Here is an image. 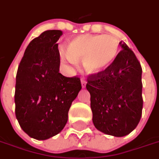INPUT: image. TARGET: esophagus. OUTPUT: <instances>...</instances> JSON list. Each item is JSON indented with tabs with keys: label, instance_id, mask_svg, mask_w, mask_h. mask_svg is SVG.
Instances as JSON below:
<instances>
[{
	"label": "esophagus",
	"instance_id": "1",
	"mask_svg": "<svg viewBox=\"0 0 159 159\" xmlns=\"http://www.w3.org/2000/svg\"><path fill=\"white\" fill-rule=\"evenodd\" d=\"M81 83H82V87H83V88H85L87 84V81L85 79L82 78V80H81Z\"/></svg>",
	"mask_w": 159,
	"mask_h": 159
}]
</instances>
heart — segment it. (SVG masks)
I'll use <instances>...</instances> for the list:
<instances>
[{
  "label": "heart",
  "instance_id": "obj_1",
  "mask_svg": "<svg viewBox=\"0 0 159 159\" xmlns=\"http://www.w3.org/2000/svg\"><path fill=\"white\" fill-rule=\"evenodd\" d=\"M66 52H60L63 62L83 61L84 70L89 75H100L109 69L117 58L118 40L111 35H82L66 43Z\"/></svg>",
  "mask_w": 159,
  "mask_h": 159
}]
</instances>
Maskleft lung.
<instances>
[{
    "instance_id": "1",
    "label": "left lung",
    "mask_w": 159,
    "mask_h": 159,
    "mask_svg": "<svg viewBox=\"0 0 159 159\" xmlns=\"http://www.w3.org/2000/svg\"><path fill=\"white\" fill-rule=\"evenodd\" d=\"M106 72L88 76L93 123L100 132L116 137L125 136L140 122L142 100V69L134 52L125 42Z\"/></svg>"
}]
</instances>
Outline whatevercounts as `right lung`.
<instances>
[{"label": "right lung", "mask_w": 159, "mask_h": 159, "mask_svg": "<svg viewBox=\"0 0 159 159\" xmlns=\"http://www.w3.org/2000/svg\"><path fill=\"white\" fill-rule=\"evenodd\" d=\"M62 31L46 30L33 39L20 61L15 85V114L30 137L43 140L66 126L72 101L82 89L79 77L59 73L58 40Z\"/></svg>", "instance_id": "add662e5"}]
</instances>
